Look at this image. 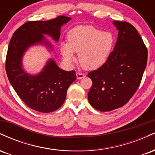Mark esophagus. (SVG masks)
<instances>
[{
	"label": "esophagus",
	"mask_w": 155,
	"mask_h": 155,
	"mask_svg": "<svg viewBox=\"0 0 155 155\" xmlns=\"http://www.w3.org/2000/svg\"><path fill=\"white\" fill-rule=\"evenodd\" d=\"M84 77H85V75L84 74H82V73H80V72L76 73V78H77V79H81Z\"/></svg>",
	"instance_id": "obj_1"
}]
</instances>
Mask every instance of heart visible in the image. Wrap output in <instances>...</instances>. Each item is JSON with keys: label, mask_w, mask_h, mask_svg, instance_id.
Here are the masks:
<instances>
[{"label": "heart", "mask_w": 155, "mask_h": 155, "mask_svg": "<svg viewBox=\"0 0 155 155\" xmlns=\"http://www.w3.org/2000/svg\"><path fill=\"white\" fill-rule=\"evenodd\" d=\"M114 45V36L110 32L90 25L78 26L68 34V44H61V53L65 61L71 63L74 53L79 54L81 67L95 70L101 67L111 54Z\"/></svg>", "instance_id": "b5f03b06"}]
</instances>
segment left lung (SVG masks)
Listing matches in <instances>:
<instances>
[{
	"label": "left lung",
	"instance_id": "8db88e82",
	"mask_svg": "<svg viewBox=\"0 0 155 155\" xmlns=\"http://www.w3.org/2000/svg\"><path fill=\"white\" fill-rule=\"evenodd\" d=\"M113 23L119 31L114 49L104 65L88 74L92 81L88 101L101 111H112L128 102L139 87L148 58L147 47L130 23Z\"/></svg>",
	"mask_w": 155,
	"mask_h": 155
}]
</instances>
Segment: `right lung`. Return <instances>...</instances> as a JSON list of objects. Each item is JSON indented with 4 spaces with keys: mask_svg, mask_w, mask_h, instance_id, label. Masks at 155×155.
Wrapping results in <instances>:
<instances>
[{
    "mask_svg": "<svg viewBox=\"0 0 155 155\" xmlns=\"http://www.w3.org/2000/svg\"><path fill=\"white\" fill-rule=\"evenodd\" d=\"M71 19L58 16L48 21H29L14 33L8 44L6 58V71L11 84L23 102L35 111L49 113L56 111L66 97L69 86L76 79V71L60 69L50 60L40 74L31 76L22 68L25 51L33 44L45 43L43 34L59 40L60 27Z\"/></svg>",
    "mask_w": 155,
    "mask_h": 155,
    "instance_id": "1",
    "label": "right lung"
}]
</instances>
